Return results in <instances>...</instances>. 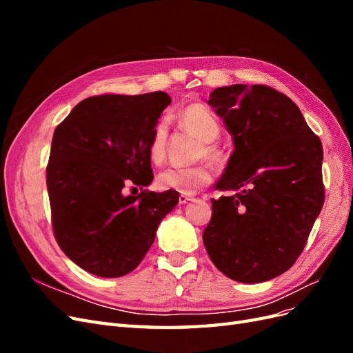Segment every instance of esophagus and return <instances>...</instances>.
<instances>
[{
	"label": "esophagus",
	"mask_w": 353,
	"mask_h": 353,
	"mask_svg": "<svg viewBox=\"0 0 353 353\" xmlns=\"http://www.w3.org/2000/svg\"><path fill=\"white\" fill-rule=\"evenodd\" d=\"M178 200H179L181 205H185V203H188V201H193L194 197L193 196H187V194H181Z\"/></svg>",
	"instance_id": "34e87169"
}]
</instances>
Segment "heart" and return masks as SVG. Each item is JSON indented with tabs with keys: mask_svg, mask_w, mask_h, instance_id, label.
<instances>
[{
	"mask_svg": "<svg viewBox=\"0 0 353 353\" xmlns=\"http://www.w3.org/2000/svg\"><path fill=\"white\" fill-rule=\"evenodd\" d=\"M178 119L187 130L194 132L200 140H203V148H200V157H208L210 160H218L221 153L212 141L216 140L221 132V125L206 105L194 103L188 104L178 112ZM168 126L166 123H159L153 132L152 141L148 144V156L153 163L159 165L163 162L166 154ZM213 178V170L209 165L201 163L196 166H170L157 175V185L162 190L176 191L181 194H193L201 187L208 185Z\"/></svg>",
	"mask_w": 353,
	"mask_h": 353,
	"instance_id": "obj_1",
	"label": "heart"
}]
</instances>
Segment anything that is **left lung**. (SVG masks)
I'll list each match as a JSON object with an SVG mask.
<instances>
[{
  "mask_svg": "<svg viewBox=\"0 0 353 353\" xmlns=\"http://www.w3.org/2000/svg\"><path fill=\"white\" fill-rule=\"evenodd\" d=\"M234 152L203 231L210 261L228 279L262 283L290 270L324 205L323 144L297 105L268 85L212 91L208 101Z\"/></svg>",
  "mask_w": 353,
  "mask_h": 353,
  "instance_id": "left-lung-1",
  "label": "left lung"
}]
</instances>
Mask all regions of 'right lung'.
Returning <instances> with one entry per match:
<instances>
[{
  "label": "right lung",
  "mask_w": 353,
  "mask_h": 353,
  "mask_svg": "<svg viewBox=\"0 0 353 353\" xmlns=\"http://www.w3.org/2000/svg\"><path fill=\"white\" fill-rule=\"evenodd\" d=\"M169 104L163 91L94 95L56 128L47 165L52 231L90 274L116 279L134 271L176 206L179 194L170 190L123 194L128 183L143 189L153 181L148 144Z\"/></svg>",
  "instance_id": "1"
}]
</instances>
